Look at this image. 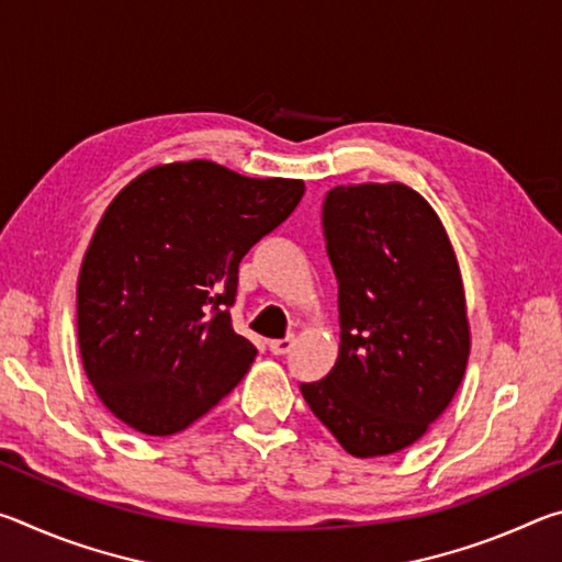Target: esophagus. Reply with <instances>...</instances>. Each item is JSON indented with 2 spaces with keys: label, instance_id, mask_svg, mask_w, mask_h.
Masks as SVG:
<instances>
[{
  "label": "esophagus",
  "instance_id": "esophagus-1",
  "mask_svg": "<svg viewBox=\"0 0 562 562\" xmlns=\"http://www.w3.org/2000/svg\"><path fill=\"white\" fill-rule=\"evenodd\" d=\"M292 347H294V337H284V339H272L270 341V351H272V355H278V357L288 355Z\"/></svg>",
  "mask_w": 562,
  "mask_h": 562
}]
</instances>
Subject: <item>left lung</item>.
I'll return each instance as SVG.
<instances>
[{
	"instance_id": "1",
	"label": "left lung",
	"mask_w": 562,
	"mask_h": 562,
	"mask_svg": "<svg viewBox=\"0 0 562 562\" xmlns=\"http://www.w3.org/2000/svg\"><path fill=\"white\" fill-rule=\"evenodd\" d=\"M322 225L339 282V357L300 392L347 453H396L463 382L471 329L459 260L441 217L404 183L331 188Z\"/></svg>"
}]
</instances>
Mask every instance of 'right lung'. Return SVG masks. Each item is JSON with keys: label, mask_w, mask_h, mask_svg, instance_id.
Instances as JSON below:
<instances>
[{"label": "right lung", "mask_w": 562, "mask_h": 562, "mask_svg": "<svg viewBox=\"0 0 562 562\" xmlns=\"http://www.w3.org/2000/svg\"><path fill=\"white\" fill-rule=\"evenodd\" d=\"M304 195L213 160L144 170L101 215L76 284L79 351L109 412L146 436L188 429L258 357L237 335V265Z\"/></svg>", "instance_id": "obj_1"}]
</instances>
